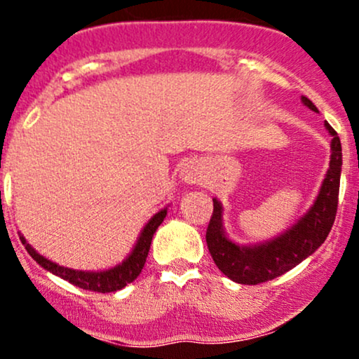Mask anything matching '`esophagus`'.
<instances>
[{
	"label": "esophagus",
	"instance_id": "34e87169",
	"mask_svg": "<svg viewBox=\"0 0 359 359\" xmlns=\"http://www.w3.org/2000/svg\"><path fill=\"white\" fill-rule=\"evenodd\" d=\"M180 177L185 184H196L201 180V168L196 163H187L182 170H180Z\"/></svg>",
	"mask_w": 359,
	"mask_h": 359
}]
</instances>
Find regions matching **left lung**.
<instances>
[{"label":"left lung","instance_id":"8db88e82","mask_svg":"<svg viewBox=\"0 0 359 359\" xmlns=\"http://www.w3.org/2000/svg\"><path fill=\"white\" fill-rule=\"evenodd\" d=\"M304 106L319 113L311 100L302 96ZM325 130L331 135V160L329 168L317 194L314 204L304 214L294 226L278 236L257 245H238L231 241L222 226L221 201L212 199L214 211L209 221L205 241L209 253L222 273L236 283L257 285L269 282L283 275L285 271L297 266L325 241L337 211V196H339L341 165H343V151H341L339 137L329 123Z\"/></svg>","mask_w":359,"mask_h":359}]
</instances>
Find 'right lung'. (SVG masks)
<instances>
[{
	"label": "right lung",
	"instance_id": "right-lung-1",
	"mask_svg": "<svg viewBox=\"0 0 359 359\" xmlns=\"http://www.w3.org/2000/svg\"><path fill=\"white\" fill-rule=\"evenodd\" d=\"M167 216V208L160 209L158 212L151 216V219L143 226L142 233H140L137 243H135L133 250L128 257L123 259L121 263H118L116 266L108 270H100V271H86V270H74L67 269V266L57 265V263L50 262L48 258L42 257V255L36 251L34 246L28 245L27 240L20 234V240H22L23 246L27 248L28 255L39 263L40 266H43L45 270L50 271V273L57 275V277L67 280L72 285L84 288V290H93V292H101V294H108V292H116L121 290L123 287H126L128 283L133 282L135 278L142 273L143 265H145L148 251H150L151 238L158 226L162 224V221Z\"/></svg>",
	"mask_w": 359,
	"mask_h": 359
}]
</instances>
